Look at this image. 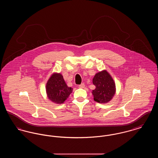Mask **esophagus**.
Returning a JSON list of instances; mask_svg holds the SVG:
<instances>
[{
    "mask_svg": "<svg viewBox=\"0 0 158 158\" xmlns=\"http://www.w3.org/2000/svg\"><path fill=\"white\" fill-rule=\"evenodd\" d=\"M85 86V85L84 83H82V84H81V85L79 86V88H84Z\"/></svg>",
    "mask_w": 158,
    "mask_h": 158,
    "instance_id": "esophagus-1",
    "label": "esophagus"
}]
</instances>
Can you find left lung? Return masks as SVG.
<instances>
[{
    "mask_svg": "<svg viewBox=\"0 0 158 158\" xmlns=\"http://www.w3.org/2000/svg\"><path fill=\"white\" fill-rule=\"evenodd\" d=\"M92 82L96 86L92 91L94 101L100 104H105L113 99L116 92L115 83L112 76L106 70L96 73Z\"/></svg>",
    "mask_w": 158,
    "mask_h": 158,
    "instance_id": "8db88e82",
    "label": "left lung"
}]
</instances>
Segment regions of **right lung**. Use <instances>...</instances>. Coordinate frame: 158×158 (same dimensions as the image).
<instances>
[{"label":"right lung","mask_w":158,"mask_h":158,"mask_svg":"<svg viewBox=\"0 0 158 158\" xmlns=\"http://www.w3.org/2000/svg\"><path fill=\"white\" fill-rule=\"evenodd\" d=\"M45 90L48 99L54 104H61L72 92L73 88L68 86L61 73L55 72L47 81Z\"/></svg>","instance_id":"right-lung-1"}]
</instances>
